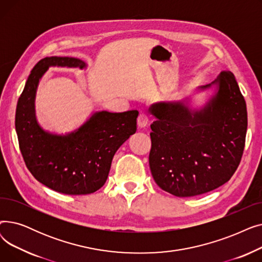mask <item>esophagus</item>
Segmentation results:
<instances>
[{"instance_id":"obj_1","label":"esophagus","mask_w":262,"mask_h":262,"mask_svg":"<svg viewBox=\"0 0 262 262\" xmlns=\"http://www.w3.org/2000/svg\"><path fill=\"white\" fill-rule=\"evenodd\" d=\"M137 123H138V126L139 127H145L147 124H148V116L145 113H141L137 119Z\"/></svg>"}]
</instances>
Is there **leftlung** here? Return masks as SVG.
Returning <instances> with one entry per match:
<instances>
[{
	"label": "left lung",
	"instance_id": "obj_1",
	"mask_svg": "<svg viewBox=\"0 0 262 262\" xmlns=\"http://www.w3.org/2000/svg\"><path fill=\"white\" fill-rule=\"evenodd\" d=\"M214 93L200 110L182 102H160L148 108L150 124L148 162L154 181L164 191L189 198L227 183L243 154L247 112L238 82L230 71L211 84Z\"/></svg>",
	"mask_w": 262,
	"mask_h": 262
}]
</instances>
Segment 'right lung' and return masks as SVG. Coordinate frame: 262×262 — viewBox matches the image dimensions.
<instances>
[{"label": "right lung", "instance_id": "add662e5", "mask_svg": "<svg viewBox=\"0 0 262 262\" xmlns=\"http://www.w3.org/2000/svg\"><path fill=\"white\" fill-rule=\"evenodd\" d=\"M73 57H46L26 80L16 110V130L27 169L38 182L59 193L90 194L104 186L118 148L137 130V110L94 113L80 127L66 135L41 127L35 115L39 80L50 67L86 68Z\"/></svg>", "mask_w": 262, "mask_h": 262}]
</instances>
